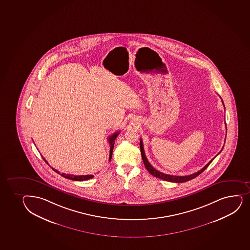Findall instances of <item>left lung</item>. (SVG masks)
Listing matches in <instances>:
<instances>
[{
    "instance_id": "1",
    "label": "left lung",
    "mask_w": 250,
    "mask_h": 250,
    "mask_svg": "<svg viewBox=\"0 0 250 250\" xmlns=\"http://www.w3.org/2000/svg\"><path fill=\"white\" fill-rule=\"evenodd\" d=\"M222 103L224 104L223 101H222ZM224 106H225V105H224ZM140 147L144 164H145V167H146V169L148 170V172H149L151 175H153V177H158V178H160V179H163V180L164 181H167V182H171V183H185V182H188V181L193 179L195 177H197L198 175L201 174L202 172H204L205 170L207 169V167L209 166L210 163L215 159V158H214V159H211L202 169L200 170L198 172H195L193 174L188 175V176H173V175L165 174V173L159 172V171L156 170L155 168L149 164V162L148 161V159H147L146 156H145L142 140H140ZM222 149H223V148H222ZM222 149L220 150V152L222 151ZM220 152L219 153H220ZM219 153H218V154H219Z\"/></svg>"
}]
</instances>
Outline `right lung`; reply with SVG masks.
I'll return each mask as SVG.
<instances>
[{
	"label": "right lung",
	"mask_w": 250,
	"mask_h": 250,
	"mask_svg": "<svg viewBox=\"0 0 250 250\" xmlns=\"http://www.w3.org/2000/svg\"><path fill=\"white\" fill-rule=\"evenodd\" d=\"M119 134H120V132H116V133H114L112 135H110V137L108 138V141H109V144H110V157H109V161H110L111 157H112V152L113 148H114V145H115V140H116V137L118 136ZM42 158H43V157H42ZM43 159L46 162L44 158H43ZM46 163H47V162H46ZM47 164H48V163H47ZM52 169L54 170V172L59 173L58 170L54 169L53 167H52ZM61 176L65 177V178H67V179L73 181H86L88 180V179H91V178L94 177L93 175H81V176H75V175L66 174V173H61Z\"/></svg>",
	"instance_id": "obj_1"
}]
</instances>
